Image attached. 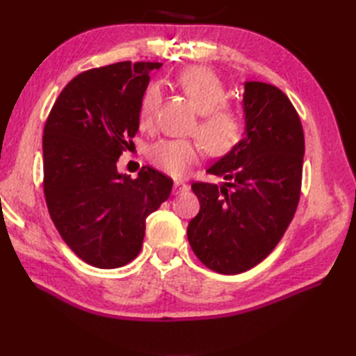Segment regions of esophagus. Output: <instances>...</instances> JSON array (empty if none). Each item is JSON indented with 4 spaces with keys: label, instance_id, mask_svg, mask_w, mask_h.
I'll return each instance as SVG.
<instances>
[{
    "label": "esophagus",
    "instance_id": "34e87169",
    "mask_svg": "<svg viewBox=\"0 0 356 356\" xmlns=\"http://www.w3.org/2000/svg\"><path fill=\"white\" fill-rule=\"evenodd\" d=\"M188 190V184H185L184 180H174V194H180Z\"/></svg>",
    "mask_w": 356,
    "mask_h": 356
}]
</instances>
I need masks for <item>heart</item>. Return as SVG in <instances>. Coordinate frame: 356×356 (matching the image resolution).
I'll list each match as a JSON object with an SVG mask.
<instances>
[{"instance_id": "obj_1", "label": "heart", "mask_w": 356, "mask_h": 356, "mask_svg": "<svg viewBox=\"0 0 356 356\" xmlns=\"http://www.w3.org/2000/svg\"><path fill=\"white\" fill-rule=\"evenodd\" d=\"M182 87L197 110L202 119L199 124V136L211 153H226L236 145L243 130V120L240 113L222 105L226 97L223 82L214 72L205 67H191L179 78ZM162 93L161 87L151 84L143 93L139 111L142 128H151L154 124ZM202 156V145L197 140L188 139H163L149 148L148 157L156 168L174 177L184 176L190 166Z\"/></svg>"}]
</instances>
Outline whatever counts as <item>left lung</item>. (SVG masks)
<instances>
[{"label": "left lung", "instance_id": "8db88e82", "mask_svg": "<svg viewBox=\"0 0 356 356\" xmlns=\"http://www.w3.org/2000/svg\"><path fill=\"white\" fill-rule=\"evenodd\" d=\"M245 133L207 170L225 182L193 184L200 211L188 225L197 259L218 274L257 266L274 251L292 222L303 176L305 134L282 90L246 81Z\"/></svg>", "mask_w": 356, "mask_h": 356}]
</instances>
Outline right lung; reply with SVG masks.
<instances>
[{
  "label": "right lung",
  "mask_w": 356,
  "mask_h": 356,
  "mask_svg": "<svg viewBox=\"0 0 356 356\" xmlns=\"http://www.w3.org/2000/svg\"><path fill=\"white\" fill-rule=\"evenodd\" d=\"M161 63H118L73 78L44 127V195L53 223L81 260L115 269L134 260L147 217L172 180L151 166L131 179L118 161L139 130L149 73Z\"/></svg>",
  "instance_id": "1"
}]
</instances>
